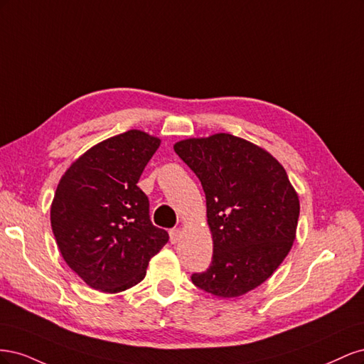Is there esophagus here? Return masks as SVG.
I'll list each match as a JSON object with an SVG mask.
<instances>
[{"label": "esophagus", "mask_w": 364, "mask_h": 364, "mask_svg": "<svg viewBox=\"0 0 364 364\" xmlns=\"http://www.w3.org/2000/svg\"><path fill=\"white\" fill-rule=\"evenodd\" d=\"M181 237H182V230L179 228H174V229L170 230V241H171L173 245L178 243V241L181 240Z\"/></svg>", "instance_id": "34e87169"}]
</instances>
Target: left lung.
<instances>
[{"mask_svg": "<svg viewBox=\"0 0 364 364\" xmlns=\"http://www.w3.org/2000/svg\"><path fill=\"white\" fill-rule=\"evenodd\" d=\"M174 151L206 197L213 261L191 281L218 297L257 289L279 267L296 238L299 197L269 151L229 134L183 139Z\"/></svg>", "mask_w": 364, "mask_h": 364, "instance_id": "1", "label": "left lung"}]
</instances>
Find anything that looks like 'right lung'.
<instances>
[{
  "label": "right lung",
  "mask_w": 364,
  "mask_h": 364,
  "mask_svg": "<svg viewBox=\"0 0 364 364\" xmlns=\"http://www.w3.org/2000/svg\"><path fill=\"white\" fill-rule=\"evenodd\" d=\"M161 139L127 130L73 162L51 203L58 247L90 287L118 293L146 277L151 257L168 241L153 226L149 197L136 185Z\"/></svg>",
  "instance_id": "obj_1"
}]
</instances>
